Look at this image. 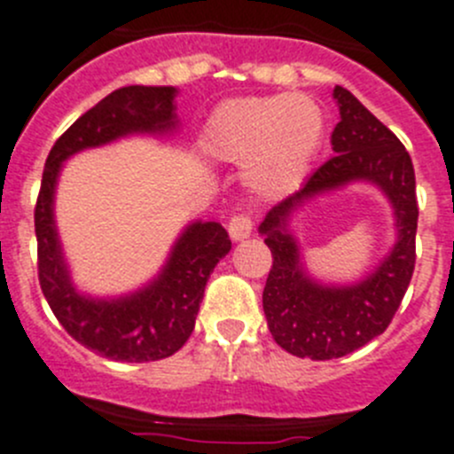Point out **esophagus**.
<instances>
[{
    "mask_svg": "<svg viewBox=\"0 0 454 454\" xmlns=\"http://www.w3.org/2000/svg\"><path fill=\"white\" fill-rule=\"evenodd\" d=\"M253 232V219L248 215H235V217L228 222V235H231L232 242H242Z\"/></svg>",
    "mask_w": 454,
    "mask_h": 454,
    "instance_id": "esophagus-1",
    "label": "esophagus"
}]
</instances>
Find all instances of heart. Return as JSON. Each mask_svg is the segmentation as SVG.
Here are the masks:
<instances>
[{
    "label": "heart",
    "mask_w": 454,
    "mask_h": 454,
    "mask_svg": "<svg viewBox=\"0 0 454 454\" xmlns=\"http://www.w3.org/2000/svg\"><path fill=\"white\" fill-rule=\"evenodd\" d=\"M324 110L305 95L239 97L212 110L201 129L203 151L244 167L248 187L269 199L301 187L324 145Z\"/></svg>",
    "instance_id": "1"
}]
</instances>
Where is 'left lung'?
<instances>
[{
    "label": "left lung",
    "instance_id": "obj_1",
    "mask_svg": "<svg viewBox=\"0 0 454 454\" xmlns=\"http://www.w3.org/2000/svg\"><path fill=\"white\" fill-rule=\"evenodd\" d=\"M333 97L339 106V124L330 137L334 156L260 223L273 255L262 292L267 325L280 348L309 359L344 357L385 333L416 262L419 203L410 153L348 90L334 85ZM350 182H371L386 194L395 210L396 244L364 281L324 286L304 271L291 217L312 198Z\"/></svg>",
    "mask_w": 454,
    "mask_h": 454
}]
</instances>
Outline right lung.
<instances>
[{
	"label": "right lung",
	"instance_id": "right-lung-1",
	"mask_svg": "<svg viewBox=\"0 0 454 454\" xmlns=\"http://www.w3.org/2000/svg\"><path fill=\"white\" fill-rule=\"evenodd\" d=\"M171 85H129L110 92L65 130L49 151L35 203L38 278L49 308L67 334L117 362H156L183 348L197 321L212 269L231 251L222 223L192 222L165 267L136 292L99 298L72 283L56 228L54 199L63 162L85 149L129 136H171L178 129Z\"/></svg>",
	"mask_w": 454,
	"mask_h": 454
}]
</instances>
